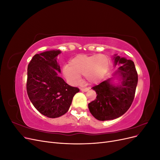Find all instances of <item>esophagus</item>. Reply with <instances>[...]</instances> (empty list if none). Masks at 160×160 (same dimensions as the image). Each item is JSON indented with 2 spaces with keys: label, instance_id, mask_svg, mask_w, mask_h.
<instances>
[{
  "label": "esophagus",
  "instance_id": "esophagus-1",
  "mask_svg": "<svg viewBox=\"0 0 160 160\" xmlns=\"http://www.w3.org/2000/svg\"><path fill=\"white\" fill-rule=\"evenodd\" d=\"M80 89H81V91H84V92H87V91H88L89 90V88H81Z\"/></svg>",
  "mask_w": 160,
  "mask_h": 160
}]
</instances>
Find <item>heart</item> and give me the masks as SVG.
Wrapping results in <instances>:
<instances>
[{
	"label": "heart",
	"instance_id": "obj_1",
	"mask_svg": "<svg viewBox=\"0 0 160 160\" xmlns=\"http://www.w3.org/2000/svg\"><path fill=\"white\" fill-rule=\"evenodd\" d=\"M108 57L103 54L86 55H79L65 65L62 72L71 83L76 84L81 80V75H84L90 83H98L107 72L109 68Z\"/></svg>",
	"mask_w": 160,
	"mask_h": 160
}]
</instances>
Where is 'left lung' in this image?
Returning <instances> with one entry per match:
<instances>
[{
	"label": "left lung",
	"instance_id": "8db88e82",
	"mask_svg": "<svg viewBox=\"0 0 160 160\" xmlns=\"http://www.w3.org/2000/svg\"><path fill=\"white\" fill-rule=\"evenodd\" d=\"M114 67H118L113 77L101 82L93 89L96 99L88 104L90 113L99 121L117 119L129 109L134 99L138 76L133 61L115 54L113 56ZM119 81L114 83V79Z\"/></svg>",
	"mask_w": 160,
	"mask_h": 160
}]
</instances>
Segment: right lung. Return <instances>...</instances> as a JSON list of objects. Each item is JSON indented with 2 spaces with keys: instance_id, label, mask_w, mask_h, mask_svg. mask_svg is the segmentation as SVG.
I'll return each mask as SVG.
<instances>
[{
  "instance_id": "add662e5",
  "label": "right lung",
  "mask_w": 160,
  "mask_h": 160,
  "mask_svg": "<svg viewBox=\"0 0 160 160\" xmlns=\"http://www.w3.org/2000/svg\"><path fill=\"white\" fill-rule=\"evenodd\" d=\"M60 50H51L32 57L27 69V94L32 105L43 115L57 118L68 111L79 89L59 76L57 56Z\"/></svg>"
}]
</instances>
